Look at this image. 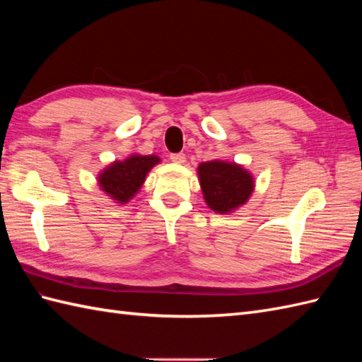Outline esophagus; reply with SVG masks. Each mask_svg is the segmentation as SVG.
Returning a JSON list of instances; mask_svg holds the SVG:
<instances>
[{
    "label": "esophagus",
    "instance_id": "esophagus-1",
    "mask_svg": "<svg viewBox=\"0 0 362 362\" xmlns=\"http://www.w3.org/2000/svg\"><path fill=\"white\" fill-rule=\"evenodd\" d=\"M169 158H171V161H174V163H185V153L183 152H175V153H171L169 156Z\"/></svg>",
    "mask_w": 362,
    "mask_h": 362
}]
</instances>
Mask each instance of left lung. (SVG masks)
<instances>
[{"instance_id": "1", "label": "left lung", "mask_w": 362, "mask_h": 362, "mask_svg": "<svg viewBox=\"0 0 362 362\" xmlns=\"http://www.w3.org/2000/svg\"><path fill=\"white\" fill-rule=\"evenodd\" d=\"M205 202L216 213H228L247 202L253 191V179L244 168L226 161H206L199 165Z\"/></svg>"}]
</instances>
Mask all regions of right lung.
<instances>
[{"mask_svg":"<svg viewBox=\"0 0 362 362\" xmlns=\"http://www.w3.org/2000/svg\"><path fill=\"white\" fill-rule=\"evenodd\" d=\"M160 161L157 156H132L115 161L99 174V187L119 204H126L140 189L146 174Z\"/></svg>","mask_w":362,"mask_h":362,"instance_id":"right-lung-1","label":"right lung"}]
</instances>
